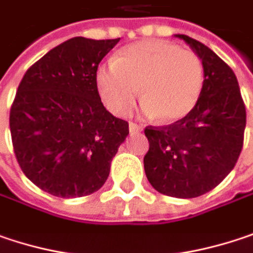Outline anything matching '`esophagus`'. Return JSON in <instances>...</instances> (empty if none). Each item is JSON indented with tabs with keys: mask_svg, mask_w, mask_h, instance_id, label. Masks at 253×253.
Returning a JSON list of instances; mask_svg holds the SVG:
<instances>
[{
	"mask_svg": "<svg viewBox=\"0 0 253 253\" xmlns=\"http://www.w3.org/2000/svg\"><path fill=\"white\" fill-rule=\"evenodd\" d=\"M142 129H144L142 126L136 125L134 122H129V132H141Z\"/></svg>",
	"mask_w": 253,
	"mask_h": 253,
	"instance_id": "34e87169",
	"label": "esophagus"
}]
</instances>
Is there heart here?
<instances>
[{
	"label": "heart",
	"mask_w": 253,
	"mask_h": 253,
	"mask_svg": "<svg viewBox=\"0 0 253 253\" xmlns=\"http://www.w3.org/2000/svg\"><path fill=\"white\" fill-rule=\"evenodd\" d=\"M95 82L103 105L114 115H128L142 87V114L174 124L196 108L205 70L194 51L164 40H145L122 47L115 62L98 67Z\"/></svg>",
	"instance_id": "1"
}]
</instances>
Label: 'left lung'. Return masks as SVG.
Here are the masks:
<instances>
[{"mask_svg":"<svg viewBox=\"0 0 253 253\" xmlns=\"http://www.w3.org/2000/svg\"><path fill=\"white\" fill-rule=\"evenodd\" d=\"M200 57L205 84L187 117L163 128H145L150 150L144 170L161 194L177 199L199 197L233 170L244 145L246 111L233 70L208 45L184 34Z\"/></svg>","mask_w":253,"mask_h":253,"instance_id":"1","label":"left lung"}]
</instances>
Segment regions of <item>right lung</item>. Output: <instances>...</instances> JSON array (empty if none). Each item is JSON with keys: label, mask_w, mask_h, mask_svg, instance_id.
I'll list each match as a JSON object with an SVG mask.
<instances>
[{"label": "right lung", "mask_w": 253, "mask_h": 253, "mask_svg": "<svg viewBox=\"0 0 253 253\" xmlns=\"http://www.w3.org/2000/svg\"><path fill=\"white\" fill-rule=\"evenodd\" d=\"M119 39L73 37L33 64L9 112L17 161L37 187L57 197L92 194L129 134L128 122L106 111L95 75Z\"/></svg>", "instance_id": "1"}]
</instances>
